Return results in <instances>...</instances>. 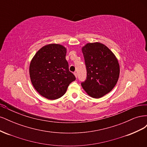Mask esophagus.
Instances as JSON below:
<instances>
[{"label":"esophagus","mask_w":147,"mask_h":147,"mask_svg":"<svg viewBox=\"0 0 147 147\" xmlns=\"http://www.w3.org/2000/svg\"><path fill=\"white\" fill-rule=\"evenodd\" d=\"M74 75L75 76V77L77 78V72H74Z\"/></svg>","instance_id":"1"}]
</instances>
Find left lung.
Masks as SVG:
<instances>
[{
  "label": "left lung",
  "instance_id": "8db88e82",
  "mask_svg": "<svg viewBox=\"0 0 147 147\" xmlns=\"http://www.w3.org/2000/svg\"><path fill=\"white\" fill-rule=\"evenodd\" d=\"M82 51L87 71L82 86L90 96L100 98L116 85L120 71L118 61L107 47L99 42L86 43Z\"/></svg>",
  "mask_w": 147,
  "mask_h": 147
}]
</instances>
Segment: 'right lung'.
<instances>
[{
  "mask_svg": "<svg viewBox=\"0 0 147 147\" xmlns=\"http://www.w3.org/2000/svg\"><path fill=\"white\" fill-rule=\"evenodd\" d=\"M67 49L60 44L43 46L30 61L31 83L42 96L55 100L63 96L70 83L75 80L65 59Z\"/></svg>",
  "mask_w": 147,
  "mask_h": 147,
  "instance_id": "obj_1",
  "label": "right lung"
}]
</instances>
